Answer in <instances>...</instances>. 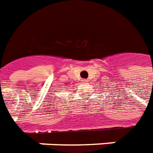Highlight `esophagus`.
<instances>
[{"instance_id":"obj_1","label":"esophagus","mask_w":153,"mask_h":153,"mask_svg":"<svg viewBox=\"0 0 153 153\" xmlns=\"http://www.w3.org/2000/svg\"><path fill=\"white\" fill-rule=\"evenodd\" d=\"M82 82L86 84V83H88L89 82V80H87V79H83V80H82Z\"/></svg>"}]
</instances>
